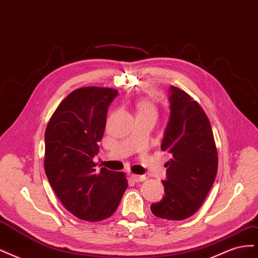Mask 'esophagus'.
Segmentation results:
<instances>
[{"label": "esophagus", "mask_w": 258, "mask_h": 258, "mask_svg": "<svg viewBox=\"0 0 258 258\" xmlns=\"http://www.w3.org/2000/svg\"><path fill=\"white\" fill-rule=\"evenodd\" d=\"M131 178L134 179L135 182H143L146 179L145 175H138V174H131Z\"/></svg>", "instance_id": "34e87169"}]
</instances>
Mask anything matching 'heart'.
Instances as JSON below:
<instances>
[{
	"label": "heart",
	"instance_id": "1",
	"mask_svg": "<svg viewBox=\"0 0 258 258\" xmlns=\"http://www.w3.org/2000/svg\"><path fill=\"white\" fill-rule=\"evenodd\" d=\"M137 111H138V116L148 115V114L157 116V108H156V106L148 100L139 101L137 104Z\"/></svg>",
	"mask_w": 258,
	"mask_h": 258
}]
</instances>
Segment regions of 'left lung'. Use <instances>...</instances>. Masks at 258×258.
Segmentation results:
<instances>
[{
    "label": "left lung",
    "instance_id": "8db88e82",
    "mask_svg": "<svg viewBox=\"0 0 258 258\" xmlns=\"http://www.w3.org/2000/svg\"><path fill=\"white\" fill-rule=\"evenodd\" d=\"M170 117L161 150L166 163L165 196L151 206L155 216L182 221L202 206L217 172V151L209 118L197 101L174 86L169 89Z\"/></svg>",
    "mask_w": 258,
    "mask_h": 258
}]
</instances>
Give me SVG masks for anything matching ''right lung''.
I'll return each instance as SVG.
<instances>
[{
    "label": "right lung",
    "instance_id": "obj_1",
    "mask_svg": "<svg viewBox=\"0 0 258 258\" xmlns=\"http://www.w3.org/2000/svg\"><path fill=\"white\" fill-rule=\"evenodd\" d=\"M118 95L112 88L72 91L52 114L45 131L44 167L64 208L87 222L113 215L128 182L123 172L101 168L93 157L104 134L107 108Z\"/></svg>",
    "mask_w": 258,
    "mask_h": 258
}]
</instances>
